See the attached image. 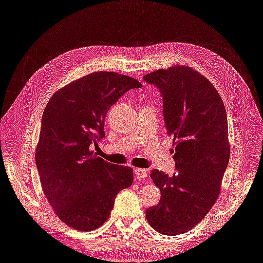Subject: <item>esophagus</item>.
Here are the masks:
<instances>
[{"instance_id":"esophagus-1","label":"esophagus","mask_w":263,"mask_h":263,"mask_svg":"<svg viewBox=\"0 0 263 263\" xmlns=\"http://www.w3.org/2000/svg\"><path fill=\"white\" fill-rule=\"evenodd\" d=\"M134 172H135V174H136L138 178H147L148 177V171L146 169L136 168V169L134 170Z\"/></svg>"}]
</instances>
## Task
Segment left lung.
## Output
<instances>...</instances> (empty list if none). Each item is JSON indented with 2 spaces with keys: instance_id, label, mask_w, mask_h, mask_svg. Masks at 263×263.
Segmentation results:
<instances>
[{
  "instance_id": "left-lung-1",
  "label": "left lung",
  "mask_w": 263,
  "mask_h": 263,
  "mask_svg": "<svg viewBox=\"0 0 263 263\" xmlns=\"http://www.w3.org/2000/svg\"><path fill=\"white\" fill-rule=\"evenodd\" d=\"M144 80L161 93L177 169L172 177L151 171L161 197L146 218L158 233L176 236L198 224L219 195L230 156L226 109L213 84L190 67L159 69Z\"/></svg>"
}]
</instances>
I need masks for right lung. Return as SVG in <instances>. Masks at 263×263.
<instances>
[{"instance_id": "1", "label": "right lung", "mask_w": 263, "mask_h": 263, "mask_svg": "<svg viewBox=\"0 0 263 263\" xmlns=\"http://www.w3.org/2000/svg\"><path fill=\"white\" fill-rule=\"evenodd\" d=\"M141 86L132 77L98 71L63 86L47 103L36 165L47 200L69 227L90 232L102 226L117 193L133 184L130 166L105 161L90 146L105 137L110 106Z\"/></svg>"}]
</instances>
